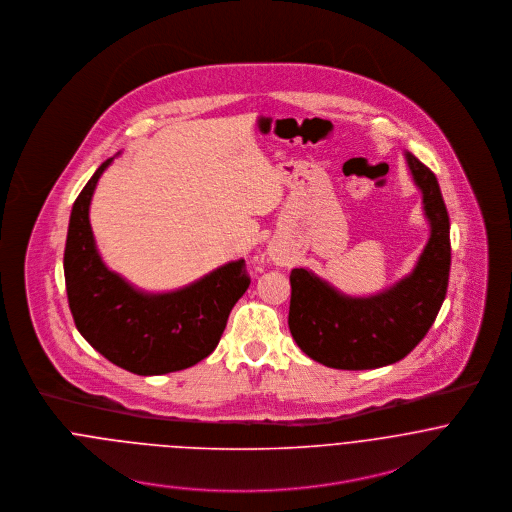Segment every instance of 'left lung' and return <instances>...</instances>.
Returning <instances> with one entry per match:
<instances>
[{
	"instance_id": "1",
	"label": "left lung",
	"mask_w": 512,
	"mask_h": 512,
	"mask_svg": "<svg viewBox=\"0 0 512 512\" xmlns=\"http://www.w3.org/2000/svg\"><path fill=\"white\" fill-rule=\"evenodd\" d=\"M406 161L430 222L428 244L412 274L370 297L343 295L305 268L290 274L292 337L321 365L366 370L398 363L438 317L451 266L449 215L436 175L410 151Z\"/></svg>"
}]
</instances>
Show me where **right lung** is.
Segmentation results:
<instances>
[{
    "label": "right lung",
    "mask_w": 512,
    "mask_h": 512,
    "mask_svg": "<svg viewBox=\"0 0 512 512\" xmlns=\"http://www.w3.org/2000/svg\"><path fill=\"white\" fill-rule=\"evenodd\" d=\"M106 159L76 197L65 246V282L74 325L110 363L153 376L183 370L219 345L234 303L250 286L244 260L228 262L177 292L146 293L102 262L88 209Z\"/></svg>",
    "instance_id": "obj_1"
}]
</instances>
